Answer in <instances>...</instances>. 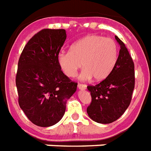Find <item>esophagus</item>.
Returning <instances> with one entry per match:
<instances>
[{
  "label": "esophagus",
  "mask_w": 151,
  "mask_h": 151,
  "mask_svg": "<svg viewBox=\"0 0 151 151\" xmlns=\"http://www.w3.org/2000/svg\"><path fill=\"white\" fill-rule=\"evenodd\" d=\"M78 88H79L80 90H85V89L87 88V85H85V84H78Z\"/></svg>",
  "instance_id": "1"
}]
</instances>
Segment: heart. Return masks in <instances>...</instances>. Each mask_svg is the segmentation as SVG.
<instances>
[{
    "instance_id": "obj_1",
    "label": "heart",
    "mask_w": 151,
    "mask_h": 151,
    "mask_svg": "<svg viewBox=\"0 0 151 151\" xmlns=\"http://www.w3.org/2000/svg\"><path fill=\"white\" fill-rule=\"evenodd\" d=\"M118 46L111 38L88 35L78 40L70 51H61L57 63L65 75L73 78L81 67L84 69L80 74L81 81L94 78L101 81L107 78L116 63Z\"/></svg>"
}]
</instances>
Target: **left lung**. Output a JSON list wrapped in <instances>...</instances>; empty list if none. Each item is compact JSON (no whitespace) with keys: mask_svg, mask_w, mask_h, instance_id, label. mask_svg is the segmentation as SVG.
Segmentation results:
<instances>
[{"mask_svg":"<svg viewBox=\"0 0 151 151\" xmlns=\"http://www.w3.org/2000/svg\"><path fill=\"white\" fill-rule=\"evenodd\" d=\"M120 46L111 73L95 86H88L91 103L87 109L93 121L108 124L118 119L130 104L135 84L134 63L125 44L115 36Z\"/></svg>","mask_w":151,"mask_h":151,"instance_id":"left-lung-1","label":"left lung"}]
</instances>
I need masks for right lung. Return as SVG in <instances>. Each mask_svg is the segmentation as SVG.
<instances>
[{
  "instance_id": "obj_1",
  "label": "right lung",
  "mask_w": 151,
  "mask_h": 151,
  "mask_svg": "<svg viewBox=\"0 0 151 151\" xmlns=\"http://www.w3.org/2000/svg\"><path fill=\"white\" fill-rule=\"evenodd\" d=\"M67 39L64 29H42L28 42L20 56L16 75L19 106L30 121L52 127L63 118L66 103L77 91L57 63Z\"/></svg>"
}]
</instances>
